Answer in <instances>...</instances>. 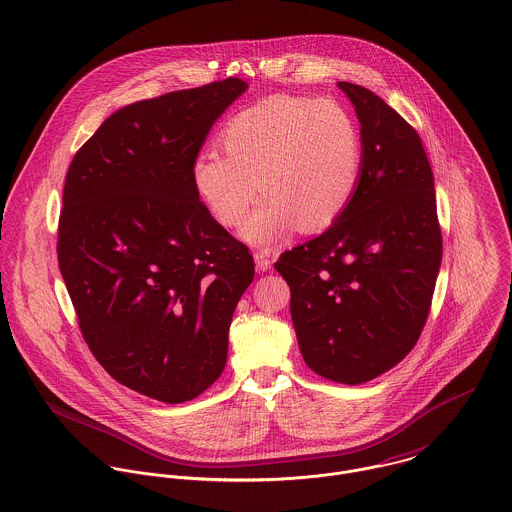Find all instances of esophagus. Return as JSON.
<instances>
[{"instance_id":"1","label":"esophagus","mask_w":512,"mask_h":512,"mask_svg":"<svg viewBox=\"0 0 512 512\" xmlns=\"http://www.w3.org/2000/svg\"><path fill=\"white\" fill-rule=\"evenodd\" d=\"M254 262H256V268L260 272H268L272 268V256L268 250H258L254 252Z\"/></svg>"}]
</instances>
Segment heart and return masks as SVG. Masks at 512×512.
Wrapping results in <instances>:
<instances>
[{"instance_id": "heart-1", "label": "heart", "mask_w": 512, "mask_h": 512, "mask_svg": "<svg viewBox=\"0 0 512 512\" xmlns=\"http://www.w3.org/2000/svg\"><path fill=\"white\" fill-rule=\"evenodd\" d=\"M220 149L192 163V184L212 214L238 228L260 186L262 204L242 228L254 246H276L298 226L320 232L351 204L361 172V135L338 101L278 95L234 115Z\"/></svg>"}]
</instances>
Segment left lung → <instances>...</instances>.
Listing matches in <instances>:
<instances>
[{"label":"left lung","instance_id":"obj_1","mask_svg":"<svg viewBox=\"0 0 512 512\" xmlns=\"http://www.w3.org/2000/svg\"><path fill=\"white\" fill-rule=\"evenodd\" d=\"M361 125L359 188L324 234L280 256L300 351L318 375L365 383L427 322L443 256L435 184L417 131L373 91L340 81Z\"/></svg>","mask_w":512,"mask_h":512}]
</instances>
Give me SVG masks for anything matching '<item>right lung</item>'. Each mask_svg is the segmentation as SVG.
I'll return each instance as SVG.
<instances>
[{
	"label": "right lung",
	"instance_id": "1",
	"mask_svg": "<svg viewBox=\"0 0 512 512\" xmlns=\"http://www.w3.org/2000/svg\"><path fill=\"white\" fill-rule=\"evenodd\" d=\"M238 77L127 105L75 153L57 260L79 330L105 371L165 403L222 373L234 308L254 280L248 246L198 198L192 163Z\"/></svg>",
	"mask_w": 512,
	"mask_h": 512
}]
</instances>
